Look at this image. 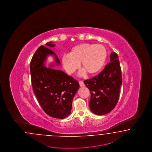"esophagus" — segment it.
Wrapping results in <instances>:
<instances>
[{
  "label": "esophagus",
  "mask_w": 152,
  "mask_h": 152,
  "mask_svg": "<svg viewBox=\"0 0 152 152\" xmlns=\"http://www.w3.org/2000/svg\"><path fill=\"white\" fill-rule=\"evenodd\" d=\"M79 85H80V87H84V86H85V84L84 83L83 81L80 80V81H79Z\"/></svg>",
  "instance_id": "34e87169"
}]
</instances>
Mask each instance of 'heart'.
Wrapping results in <instances>:
<instances>
[{
  "mask_svg": "<svg viewBox=\"0 0 152 152\" xmlns=\"http://www.w3.org/2000/svg\"><path fill=\"white\" fill-rule=\"evenodd\" d=\"M107 51L103 45L81 44L71 49L69 54L64 55L62 63L69 74L73 73L79 66L88 75H92L102 69L107 59Z\"/></svg>",
  "mask_w": 152,
  "mask_h": 152,
  "instance_id": "1",
  "label": "heart"
}]
</instances>
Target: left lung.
Instances as JSON below:
<instances>
[{"instance_id":"left-lung-1","label":"left lung","mask_w":152,"mask_h":152,"mask_svg":"<svg viewBox=\"0 0 152 152\" xmlns=\"http://www.w3.org/2000/svg\"><path fill=\"white\" fill-rule=\"evenodd\" d=\"M122 81L118 56L112 53L110 63L100 73L84 80L91 94L89 104L92 113L102 115L113 110L118 103Z\"/></svg>"}]
</instances>
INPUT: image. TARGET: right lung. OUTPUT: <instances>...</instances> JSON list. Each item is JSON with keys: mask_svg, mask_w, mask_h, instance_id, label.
<instances>
[{"mask_svg": "<svg viewBox=\"0 0 152 152\" xmlns=\"http://www.w3.org/2000/svg\"><path fill=\"white\" fill-rule=\"evenodd\" d=\"M50 42L46 45L54 47ZM56 55L44 46L36 50L30 63L31 83L34 94L46 113L53 118H64L71 113L73 97L79 88L78 82L64 72L44 66L46 56Z\"/></svg>", "mask_w": 152, "mask_h": 152, "instance_id": "1", "label": "right lung"}]
</instances>
